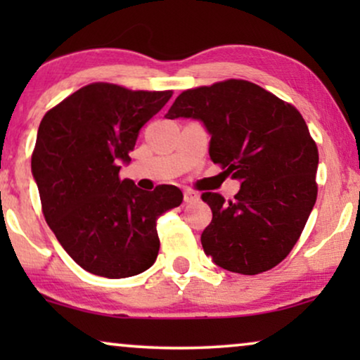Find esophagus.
I'll list each match as a JSON object with an SVG mask.
<instances>
[{
	"label": "esophagus",
	"mask_w": 360,
	"mask_h": 360,
	"mask_svg": "<svg viewBox=\"0 0 360 360\" xmlns=\"http://www.w3.org/2000/svg\"><path fill=\"white\" fill-rule=\"evenodd\" d=\"M184 198H185V203H193V201H196V200L200 198V195L196 193V191H193V190H185Z\"/></svg>",
	"instance_id": "esophagus-1"
}]
</instances>
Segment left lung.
Masks as SVG:
<instances>
[{
	"mask_svg": "<svg viewBox=\"0 0 360 360\" xmlns=\"http://www.w3.org/2000/svg\"><path fill=\"white\" fill-rule=\"evenodd\" d=\"M165 117H195L210 131V157L243 181L234 200L205 191L213 219L206 255L229 272L274 269L303 233L318 196V147L300 111L248 80L181 91Z\"/></svg>",
	"mask_w": 360,
	"mask_h": 360,
	"instance_id": "1",
	"label": "left lung"
}]
</instances>
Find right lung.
Segmentation results:
<instances>
[{"label":"right lung","instance_id":"1","mask_svg":"<svg viewBox=\"0 0 360 360\" xmlns=\"http://www.w3.org/2000/svg\"><path fill=\"white\" fill-rule=\"evenodd\" d=\"M172 93L96 82L42 117L31 167L44 218L86 272L126 278L155 262L157 219L180 206L184 193L174 185L139 190L120 179V164L131 160L139 129Z\"/></svg>","mask_w":360,"mask_h":360}]
</instances>
